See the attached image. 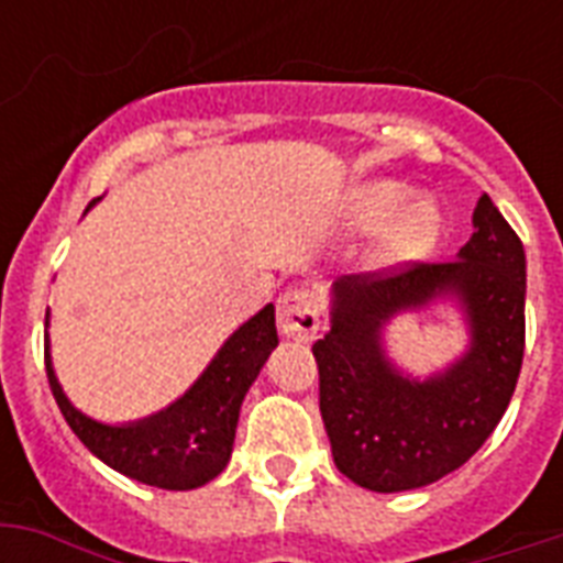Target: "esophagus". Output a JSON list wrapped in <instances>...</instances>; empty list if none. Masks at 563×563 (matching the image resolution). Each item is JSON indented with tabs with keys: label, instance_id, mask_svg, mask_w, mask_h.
Returning <instances> with one entry per match:
<instances>
[{
	"label": "esophagus",
	"instance_id": "obj_1",
	"mask_svg": "<svg viewBox=\"0 0 563 563\" xmlns=\"http://www.w3.org/2000/svg\"><path fill=\"white\" fill-rule=\"evenodd\" d=\"M318 300L303 289H291L286 295H280L277 300V327H280L283 335L289 339H298V342H312L318 333Z\"/></svg>",
	"mask_w": 563,
	"mask_h": 563
}]
</instances>
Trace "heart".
Segmentation results:
<instances>
[{
  "label": "heart",
  "mask_w": 563,
  "mask_h": 563,
  "mask_svg": "<svg viewBox=\"0 0 563 563\" xmlns=\"http://www.w3.org/2000/svg\"><path fill=\"white\" fill-rule=\"evenodd\" d=\"M406 189L391 180H368L347 192L342 203V219L351 228L376 224L365 247V263L371 268H397L432 254L441 236L444 216L432 198H409Z\"/></svg>",
  "instance_id": "1"
}]
</instances>
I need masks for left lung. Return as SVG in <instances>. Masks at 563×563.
I'll return each mask as SVG.
<instances>
[{"label": "left lung", "instance_id": "obj_1", "mask_svg": "<svg viewBox=\"0 0 563 563\" xmlns=\"http://www.w3.org/2000/svg\"><path fill=\"white\" fill-rule=\"evenodd\" d=\"M450 306L468 342L444 369L411 375L384 342L402 314ZM526 342V251L482 195L453 263L330 286V333L312 344L321 418L335 467L376 494L415 490L459 471L506 415Z\"/></svg>", "mask_w": 563, "mask_h": 563}]
</instances>
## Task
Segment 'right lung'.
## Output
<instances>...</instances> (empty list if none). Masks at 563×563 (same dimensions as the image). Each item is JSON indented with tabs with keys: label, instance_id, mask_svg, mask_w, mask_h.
<instances>
[{
	"label": "right lung",
	"instance_id": "obj_1",
	"mask_svg": "<svg viewBox=\"0 0 563 563\" xmlns=\"http://www.w3.org/2000/svg\"><path fill=\"white\" fill-rule=\"evenodd\" d=\"M101 198L87 203L90 212ZM48 327V312H46ZM274 303L239 324L187 391L145 418L108 423L81 411L55 374L46 335V374L57 409L96 459L128 479L163 490H192L219 476L233 453L239 409L277 347Z\"/></svg>",
	"mask_w": 563,
	"mask_h": 563
}]
</instances>
